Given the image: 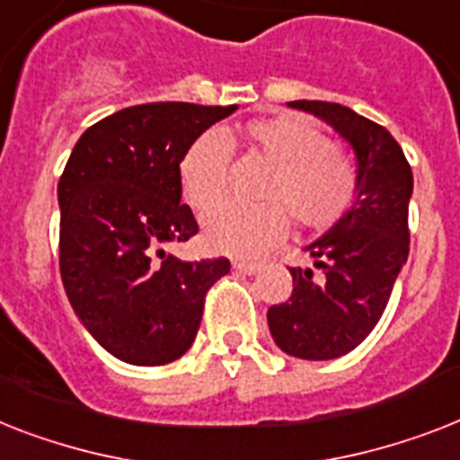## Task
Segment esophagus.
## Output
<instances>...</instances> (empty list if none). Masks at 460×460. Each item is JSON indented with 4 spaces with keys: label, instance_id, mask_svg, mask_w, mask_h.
I'll return each mask as SVG.
<instances>
[{
    "label": "esophagus",
    "instance_id": "34e87169",
    "mask_svg": "<svg viewBox=\"0 0 460 460\" xmlns=\"http://www.w3.org/2000/svg\"><path fill=\"white\" fill-rule=\"evenodd\" d=\"M262 269V264L260 262H234V271H238V274H257Z\"/></svg>",
    "mask_w": 460,
    "mask_h": 460
}]
</instances>
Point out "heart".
Masks as SVG:
<instances>
[{"label":"heart","instance_id":"1","mask_svg":"<svg viewBox=\"0 0 460 460\" xmlns=\"http://www.w3.org/2000/svg\"><path fill=\"white\" fill-rule=\"evenodd\" d=\"M274 165L260 205L222 203L203 219V241L212 252L250 257L288 234L290 213L307 229H328L345 217L357 193L352 163L335 151L319 127L297 115L252 120L238 132ZM231 134H200L179 160V189L186 203L208 210L224 191Z\"/></svg>","mask_w":460,"mask_h":460}]
</instances>
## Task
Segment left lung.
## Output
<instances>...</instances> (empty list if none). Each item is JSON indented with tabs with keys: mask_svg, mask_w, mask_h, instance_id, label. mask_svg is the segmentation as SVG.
<instances>
[{
	"mask_svg": "<svg viewBox=\"0 0 460 460\" xmlns=\"http://www.w3.org/2000/svg\"><path fill=\"white\" fill-rule=\"evenodd\" d=\"M288 108L331 125L357 158V193L345 217L309 243L314 272L290 269L293 295L269 307L271 338L297 359L328 361L352 352L380 321L409 257L413 174L385 127L328 101H288Z\"/></svg>",
	"mask_w": 460,
	"mask_h": 460,
	"instance_id": "1",
	"label": "left lung"
}]
</instances>
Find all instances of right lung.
Here are the masks:
<instances>
[{
	"mask_svg": "<svg viewBox=\"0 0 460 460\" xmlns=\"http://www.w3.org/2000/svg\"><path fill=\"white\" fill-rule=\"evenodd\" d=\"M238 106L146 103L82 134L58 181L61 279L70 307L106 352L163 366L193 345L205 293L229 260L184 262L163 245L198 234L181 205L179 160Z\"/></svg>",
	"mask_w": 460,
	"mask_h": 460,
	"instance_id": "right-lung-1",
	"label": "right lung"
}]
</instances>
